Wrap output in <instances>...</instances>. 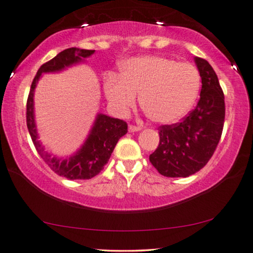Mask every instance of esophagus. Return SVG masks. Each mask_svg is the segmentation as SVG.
Masks as SVG:
<instances>
[{"label":"esophagus","instance_id":"34e87169","mask_svg":"<svg viewBox=\"0 0 253 253\" xmlns=\"http://www.w3.org/2000/svg\"><path fill=\"white\" fill-rule=\"evenodd\" d=\"M141 130V126H129V131L130 132H137V131H140Z\"/></svg>","mask_w":253,"mask_h":253}]
</instances>
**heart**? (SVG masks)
<instances>
[{
	"label": "heart",
	"instance_id": "heart-1",
	"mask_svg": "<svg viewBox=\"0 0 253 253\" xmlns=\"http://www.w3.org/2000/svg\"><path fill=\"white\" fill-rule=\"evenodd\" d=\"M200 84L199 71L194 65L164 56L146 55L124 62L121 76L107 73L104 90L116 113H129L140 94L143 111L153 121L173 123L191 110Z\"/></svg>",
	"mask_w": 253,
	"mask_h": 253
}]
</instances>
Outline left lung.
<instances>
[{
	"label": "left lung",
	"instance_id": "1",
	"mask_svg": "<svg viewBox=\"0 0 253 253\" xmlns=\"http://www.w3.org/2000/svg\"><path fill=\"white\" fill-rule=\"evenodd\" d=\"M201 77L200 99L180 122L158 127L159 145L149 156L166 177H186L207 164L218 145L225 120L224 92L211 65L194 57Z\"/></svg>",
	"mask_w": 253,
	"mask_h": 253
}]
</instances>
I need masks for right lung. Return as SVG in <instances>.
Masks as SVG:
<instances>
[{"instance_id": "right-lung-1", "label": "right lung", "mask_w": 253, "mask_h": 253, "mask_svg": "<svg viewBox=\"0 0 253 253\" xmlns=\"http://www.w3.org/2000/svg\"><path fill=\"white\" fill-rule=\"evenodd\" d=\"M94 52L95 50L92 49L77 47L62 50L55 57L46 62L38 69L27 99V127L35 148L53 172L69 180H89L96 176L107 164L119 139L127 132V124L123 120L98 114L87 140L75 155L65 159L53 157L52 154L47 153L38 140L34 114V91L42 73L57 72L73 64L80 63L86 57L94 54Z\"/></svg>"}]
</instances>
